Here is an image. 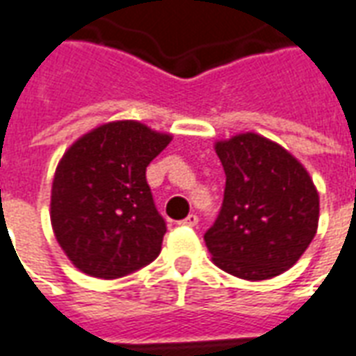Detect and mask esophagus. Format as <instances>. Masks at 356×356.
<instances>
[{"mask_svg": "<svg viewBox=\"0 0 356 356\" xmlns=\"http://www.w3.org/2000/svg\"><path fill=\"white\" fill-rule=\"evenodd\" d=\"M179 225H185V227H196V225H198V216L191 213V216H186L183 221H179Z\"/></svg>", "mask_w": 356, "mask_h": 356, "instance_id": "esophagus-1", "label": "esophagus"}]
</instances>
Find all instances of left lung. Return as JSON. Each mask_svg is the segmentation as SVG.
I'll use <instances>...</instances> for the list:
<instances>
[{
    "label": "left lung",
    "mask_w": 356,
    "mask_h": 356,
    "mask_svg": "<svg viewBox=\"0 0 356 356\" xmlns=\"http://www.w3.org/2000/svg\"><path fill=\"white\" fill-rule=\"evenodd\" d=\"M227 185L204 234L211 261L244 280H267L299 261L318 229L321 200L305 165L282 145L246 131L216 140Z\"/></svg>",
    "instance_id": "1"
}]
</instances>
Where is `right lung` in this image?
<instances>
[{
  "instance_id": "obj_1",
  "label": "right lung",
  "mask_w": 356,
  "mask_h": 356,
  "mask_svg": "<svg viewBox=\"0 0 356 356\" xmlns=\"http://www.w3.org/2000/svg\"><path fill=\"white\" fill-rule=\"evenodd\" d=\"M173 139L135 120L97 125L66 148L51 186V227L81 273L120 278L154 261L165 234L147 165Z\"/></svg>"
}]
</instances>
